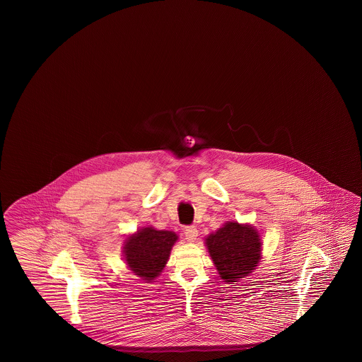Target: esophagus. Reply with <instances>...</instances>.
<instances>
[{
  "mask_svg": "<svg viewBox=\"0 0 362 362\" xmlns=\"http://www.w3.org/2000/svg\"><path fill=\"white\" fill-rule=\"evenodd\" d=\"M185 235H186V239H187V240L195 241L197 236H198V229H197L195 226H186Z\"/></svg>",
  "mask_w": 362,
  "mask_h": 362,
  "instance_id": "obj_1",
  "label": "esophagus"
}]
</instances>
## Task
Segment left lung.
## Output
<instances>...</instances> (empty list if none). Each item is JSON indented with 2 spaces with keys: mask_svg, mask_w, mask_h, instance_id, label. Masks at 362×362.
<instances>
[{
  "mask_svg": "<svg viewBox=\"0 0 362 362\" xmlns=\"http://www.w3.org/2000/svg\"><path fill=\"white\" fill-rule=\"evenodd\" d=\"M205 243L224 282H238L250 276L262 257L260 235L252 225L226 221L217 232L210 233Z\"/></svg>",
  "mask_w": 362,
  "mask_h": 362,
  "instance_id": "8db88e82",
  "label": "left lung"
}]
</instances>
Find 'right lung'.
Returning <instances> with one entry per match:
<instances>
[{"mask_svg":"<svg viewBox=\"0 0 362 362\" xmlns=\"http://www.w3.org/2000/svg\"><path fill=\"white\" fill-rule=\"evenodd\" d=\"M176 240L173 230H157L153 226L138 229L123 244L127 267L144 281H153L165 267Z\"/></svg>","mask_w":362,"mask_h":362,"instance_id":"add662e5","label":"right lung"}]
</instances>
